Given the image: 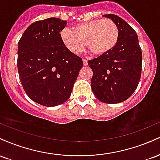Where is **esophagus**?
Here are the masks:
<instances>
[{
	"instance_id": "1",
	"label": "esophagus",
	"mask_w": 160,
	"mask_h": 160,
	"mask_svg": "<svg viewBox=\"0 0 160 160\" xmlns=\"http://www.w3.org/2000/svg\"><path fill=\"white\" fill-rule=\"evenodd\" d=\"M82 63H83L84 66H86L88 65V61L86 59H83V60H82Z\"/></svg>"
}]
</instances>
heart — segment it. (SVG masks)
Wrapping results in <instances>:
<instances>
[{
    "label": "heart",
    "mask_w": 160,
    "mask_h": 160,
    "mask_svg": "<svg viewBox=\"0 0 160 160\" xmlns=\"http://www.w3.org/2000/svg\"><path fill=\"white\" fill-rule=\"evenodd\" d=\"M65 47L74 54H80L86 45L97 56L108 53L117 46L120 30L115 22L110 19H98L81 22L73 28H65L60 32Z\"/></svg>",
    "instance_id": "obj_1"
}]
</instances>
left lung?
Instances as JSON below:
<instances>
[{
  "mask_svg": "<svg viewBox=\"0 0 160 160\" xmlns=\"http://www.w3.org/2000/svg\"><path fill=\"white\" fill-rule=\"evenodd\" d=\"M103 16L118 25L120 38L111 52L88 62L93 72L92 90L104 103H120L137 89L141 74L142 52L136 32L126 21L114 14Z\"/></svg>",
  "mask_w": 160,
  "mask_h": 160,
  "instance_id": "left-lung-1",
  "label": "left lung"
}]
</instances>
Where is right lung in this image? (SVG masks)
Wrapping results in <instances>:
<instances>
[{"mask_svg": "<svg viewBox=\"0 0 160 160\" xmlns=\"http://www.w3.org/2000/svg\"><path fill=\"white\" fill-rule=\"evenodd\" d=\"M67 21L58 18L29 25L18 43L17 68L22 85L36 103L55 107L71 96L82 60L62 43Z\"/></svg>", "mask_w": 160, "mask_h": 160, "instance_id": "right-lung-1", "label": "right lung"}]
</instances>
